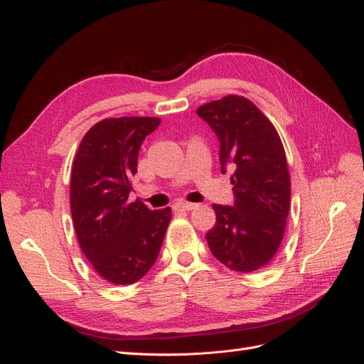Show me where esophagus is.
Wrapping results in <instances>:
<instances>
[{
  "mask_svg": "<svg viewBox=\"0 0 364 364\" xmlns=\"http://www.w3.org/2000/svg\"><path fill=\"white\" fill-rule=\"evenodd\" d=\"M197 206V203H191V202H179L176 203V209H179V211H191V209H194Z\"/></svg>",
  "mask_w": 364,
  "mask_h": 364,
  "instance_id": "esophagus-1",
  "label": "esophagus"
}]
</instances>
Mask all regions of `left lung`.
Segmentation results:
<instances>
[{
  "label": "left lung",
  "instance_id": "8db88e82",
  "mask_svg": "<svg viewBox=\"0 0 364 364\" xmlns=\"http://www.w3.org/2000/svg\"><path fill=\"white\" fill-rule=\"evenodd\" d=\"M220 141L222 173L232 170L234 206L213 205L215 225L206 241L230 270L255 272L270 262L284 238L291 182L282 141L272 121L241 95L197 109Z\"/></svg>",
  "mask_w": 364,
  "mask_h": 364
}]
</instances>
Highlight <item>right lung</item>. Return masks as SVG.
Here are the masks:
<instances>
[{
	"label": "right lung",
	"instance_id": "1",
	"mask_svg": "<svg viewBox=\"0 0 364 364\" xmlns=\"http://www.w3.org/2000/svg\"><path fill=\"white\" fill-rule=\"evenodd\" d=\"M161 123L156 117L98 121L86 132L71 168L70 205L83 255L107 282L129 285L155 264L171 209L151 211L130 202L142 141Z\"/></svg>",
	"mask_w": 364,
	"mask_h": 364
}]
</instances>
